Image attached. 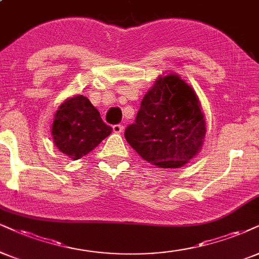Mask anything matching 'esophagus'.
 <instances>
[{
	"instance_id": "esophagus-1",
	"label": "esophagus",
	"mask_w": 259,
	"mask_h": 259,
	"mask_svg": "<svg viewBox=\"0 0 259 259\" xmlns=\"http://www.w3.org/2000/svg\"><path fill=\"white\" fill-rule=\"evenodd\" d=\"M113 132L114 133H122L123 132L122 124H115V126H113Z\"/></svg>"
}]
</instances>
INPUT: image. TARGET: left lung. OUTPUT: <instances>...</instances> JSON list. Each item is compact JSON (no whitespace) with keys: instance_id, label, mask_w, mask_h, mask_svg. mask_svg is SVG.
<instances>
[{"instance_id":"left-lung-1","label":"left lung","mask_w":259,"mask_h":259,"mask_svg":"<svg viewBox=\"0 0 259 259\" xmlns=\"http://www.w3.org/2000/svg\"><path fill=\"white\" fill-rule=\"evenodd\" d=\"M205 120L193 89L173 73L158 76L124 131L127 143L149 163L180 168L202 149Z\"/></svg>"}]
</instances>
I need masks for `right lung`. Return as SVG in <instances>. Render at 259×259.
<instances>
[{"label": "right lung", "instance_id": "add662e5", "mask_svg": "<svg viewBox=\"0 0 259 259\" xmlns=\"http://www.w3.org/2000/svg\"><path fill=\"white\" fill-rule=\"evenodd\" d=\"M111 131L91 102L82 95H75L63 102L55 113L52 136L62 154L79 159L92 151Z\"/></svg>", "mask_w": 259, "mask_h": 259}]
</instances>
